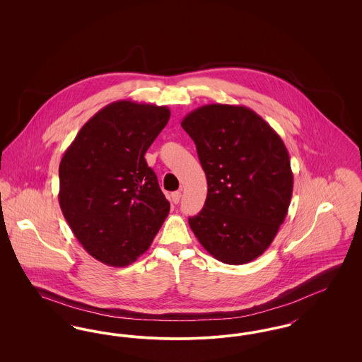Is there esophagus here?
Returning a JSON list of instances; mask_svg holds the SVG:
<instances>
[{
	"mask_svg": "<svg viewBox=\"0 0 362 362\" xmlns=\"http://www.w3.org/2000/svg\"><path fill=\"white\" fill-rule=\"evenodd\" d=\"M180 197H182V192H180V191H175V192H173V195H171V201H173V204L177 205V204H179V201H180Z\"/></svg>",
	"mask_w": 362,
	"mask_h": 362,
	"instance_id": "34e87169",
	"label": "esophagus"
}]
</instances>
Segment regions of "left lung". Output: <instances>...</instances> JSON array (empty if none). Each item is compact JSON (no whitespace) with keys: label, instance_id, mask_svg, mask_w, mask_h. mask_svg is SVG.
<instances>
[{"label":"left lung","instance_id":"obj_1","mask_svg":"<svg viewBox=\"0 0 362 362\" xmlns=\"http://www.w3.org/2000/svg\"><path fill=\"white\" fill-rule=\"evenodd\" d=\"M182 127L195 142L207 197L189 224L207 252L228 264L260 257L285 221L293 194L291 158L276 130L244 105L206 104Z\"/></svg>","mask_w":362,"mask_h":362}]
</instances>
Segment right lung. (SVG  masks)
I'll return each mask as SVG.
<instances>
[{
	"mask_svg": "<svg viewBox=\"0 0 362 362\" xmlns=\"http://www.w3.org/2000/svg\"><path fill=\"white\" fill-rule=\"evenodd\" d=\"M170 117L165 105L107 104L62 156L59 206L76 239L104 264L123 267L136 262L170 213V202L144 157Z\"/></svg>",
	"mask_w": 362,
	"mask_h": 362,
	"instance_id": "right-lung-1",
	"label": "right lung"
}]
</instances>
